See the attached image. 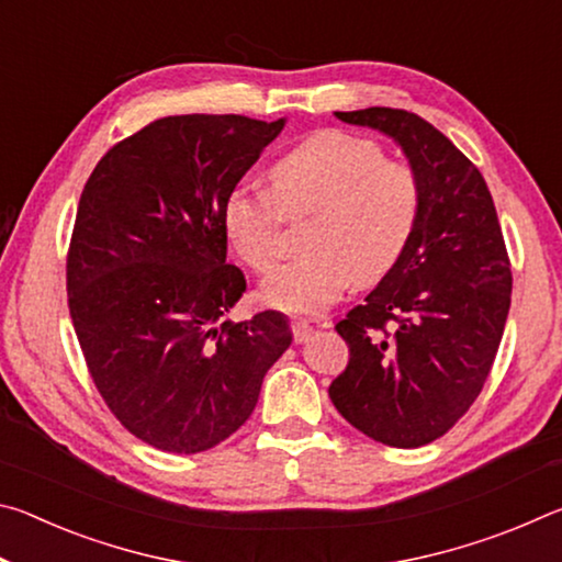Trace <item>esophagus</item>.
<instances>
[{
  "label": "esophagus",
  "instance_id": "1",
  "mask_svg": "<svg viewBox=\"0 0 562 562\" xmlns=\"http://www.w3.org/2000/svg\"><path fill=\"white\" fill-rule=\"evenodd\" d=\"M312 335H315V327L310 325L307 319H294L292 322V339L294 345H304Z\"/></svg>",
  "mask_w": 562,
  "mask_h": 562
}]
</instances>
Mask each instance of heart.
Masks as SVG:
<instances>
[{
    "label": "heart",
    "mask_w": 562,
    "mask_h": 562,
    "mask_svg": "<svg viewBox=\"0 0 562 562\" xmlns=\"http://www.w3.org/2000/svg\"><path fill=\"white\" fill-rule=\"evenodd\" d=\"M315 211L312 250L274 270L262 300L284 312H319L351 282L372 284L396 268L422 213V180L406 160L384 158L372 138L317 131L270 168L268 190L235 188L223 231L237 258L270 272L284 252L282 215Z\"/></svg>",
    "instance_id": "heart-1"
}]
</instances>
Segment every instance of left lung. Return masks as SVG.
Returning <instances> with one entry per match:
<instances>
[{"label": "left lung", "instance_id": "left-lung-1", "mask_svg": "<svg viewBox=\"0 0 562 562\" xmlns=\"http://www.w3.org/2000/svg\"><path fill=\"white\" fill-rule=\"evenodd\" d=\"M392 136L422 180V213L396 268L337 322L349 364L329 384L347 422L418 449L469 412L491 374L510 307V260L481 170L404 109L337 111Z\"/></svg>", "mask_w": 562, "mask_h": 562}]
</instances>
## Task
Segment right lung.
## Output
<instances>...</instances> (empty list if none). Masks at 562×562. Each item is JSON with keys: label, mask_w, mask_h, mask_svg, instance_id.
<instances>
[{"label": "right lung", "mask_w": 562, "mask_h": 562, "mask_svg": "<svg viewBox=\"0 0 562 562\" xmlns=\"http://www.w3.org/2000/svg\"><path fill=\"white\" fill-rule=\"evenodd\" d=\"M282 126L158 119L83 186L66 255L74 331L111 414L154 449L201 453L235 434L292 341L274 310L223 319L247 288L225 262L223 205Z\"/></svg>", "instance_id": "1"}]
</instances>
